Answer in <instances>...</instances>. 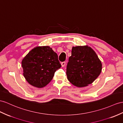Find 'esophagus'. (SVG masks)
I'll return each mask as SVG.
<instances>
[{
	"label": "esophagus",
	"instance_id": "34e87169",
	"mask_svg": "<svg viewBox=\"0 0 123 123\" xmlns=\"http://www.w3.org/2000/svg\"><path fill=\"white\" fill-rule=\"evenodd\" d=\"M65 64H66V62H61V64L62 67H64V66H65Z\"/></svg>",
	"mask_w": 123,
	"mask_h": 123
}]
</instances>
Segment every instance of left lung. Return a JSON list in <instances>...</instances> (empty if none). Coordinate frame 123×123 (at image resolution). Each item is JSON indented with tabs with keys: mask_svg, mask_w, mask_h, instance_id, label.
Instances as JSON below:
<instances>
[{
	"mask_svg": "<svg viewBox=\"0 0 123 123\" xmlns=\"http://www.w3.org/2000/svg\"><path fill=\"white\" fill-rule=\"evenodd\" d=\"M102 64L90 47L77 46L72 48L67 67L68 80L77 87L91 84L99 76Z\"/></svg>",
	"mask_w": 123,
	"mask_h": 123,
	"instance_id": "8db88e82",
	"label": "left lung"
}]
</instances>
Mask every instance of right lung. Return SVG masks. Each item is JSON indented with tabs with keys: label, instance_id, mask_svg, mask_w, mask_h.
<instances>
[{
	"label": "right lung",
	"instance_id": "right-lung-1",
	"mask_svg": "<svg viewBox=\"0 0 123 123\" xmlns=\"http://www.w3.org/2000/svg\"><path fill=\"white\" fill-rule=\"evenodd\" d=\"M23 75L28 83L37 88L46 86L61 67L58 56L49 46L32 49L22 61Z\"/></svg>",
	"mask_w": 123,
	"mask_h": 123
}]
</instances>
